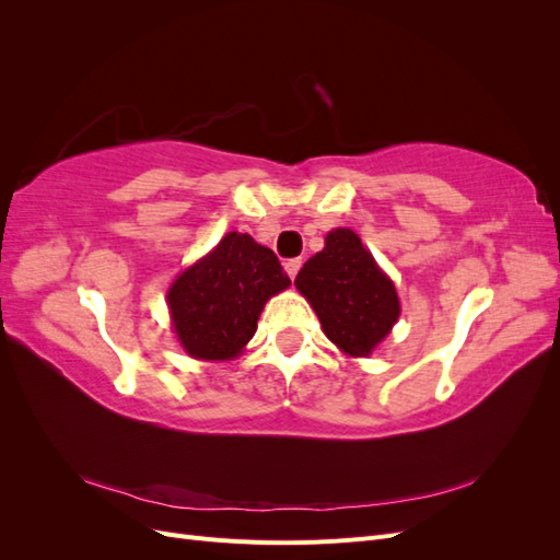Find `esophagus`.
Returning <instances> with one entry per match:
<instances>
[{
    "instance_id": "obj_1",
    "label": "esophagus",
    "mask_w": 560,
    "mask_h": 560,
    "mask_svg": "<svg viewBox=\"0 0 560 560\" xmlns=\"http://www.w3.org/2000/svg\"><path fill=\"white\" fill-rule=\"evenodd\" d=\"M301 266H303V261H301V259H290V261H284V270H287V276H290V278L294 280Z\"/></svg>"
}]
</instances>
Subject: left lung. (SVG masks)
<instances>
[{
  "label": "left lung",
  "instance_id": "8db88e82",
  "mask_svg": "<svg viewBox=\"0 0 560 560\" xmlns=\"http://www.w3.org/2000/svg\"><path fill=\"white\" fill-rule=\"evenodd\" d=\"M294 284L311 301L329 341L354 358H366L399 317L393 280L350 229L331 231Z\"/></svg>",
  "mask_w": 560,
  "mask_h": 560
}]
</instances>
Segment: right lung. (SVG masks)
<instances>
[{
    "label": "right lung",
    "mask_w": 560,
    "mask_h": 560,
    "mask_svg": "<svg viewBox=\"0 0 560 560\" xmlns=\"http://www.w3.org/2000/svg\"><path fill=\"white\" fill-rule=\"evenodd\" d=\"M273 249L229 233L167 292L175 331L196 360H231L257 331L264 303L290 284Z\"/></svg>",
    "instance_id": "add662e5"
}]
</instances>
